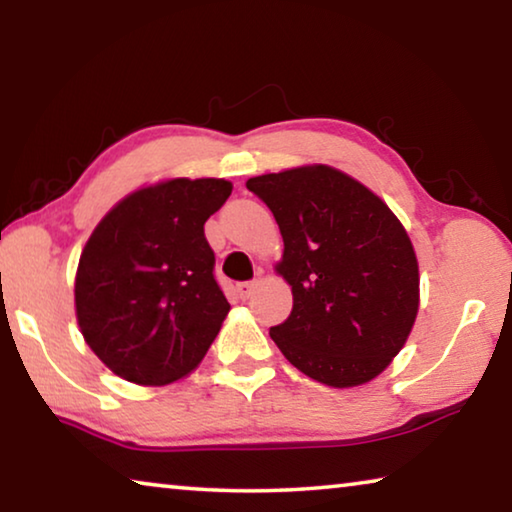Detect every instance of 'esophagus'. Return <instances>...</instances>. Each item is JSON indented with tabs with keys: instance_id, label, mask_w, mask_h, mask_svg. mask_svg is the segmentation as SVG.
Masks as SVG:
<instances>
[{
	"instance_id": "esophagus-1",
	"label": "esophagus",
	"mask_w": 512,
	"mask_h": 512,
	"mask_svg": "<svg viewBox=\"0 0 512 512\" xmlns=\"http://www.w3.org/2000/svg\"><path fill=\"white\" fill-rule=\"evenodd\" d=\"M255 289H257V280L239 282V285H237V294H239V298H243V300H248L250 296H253V294H255Z\"/></svg>"
}]
</instances>
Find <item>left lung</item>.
<instances>
[{
  "mask_svg": "<svg viewBox=\"0 0 512 512\" xmlns=\"http://www.w3.org/2000/svg\"><path fill=\"white\" fill-rule=\"evenodd\" d=\"M285 241L278 271L294 307L271 328L282 355L319 383L376 378L408 339L419 310V266L383 200L330 166L250 177Z\"/></svg>",
  "mask_w": 512,
  "mask_h": 512,
  "instance_id": "1",
  "label": "left lung"
}]
</instances>
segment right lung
Wrapping results in <instances>:
<instances>
[{
    "label": "right lung",
    "mask_w": 512,
    "mask_h": 512,
    "mask_svg": "<svg viewBox=\"0 0 512 512\" xmlns=\"http://www.w3.org/2000/svg\"><path fill=\"white\" fill-rule=\"evenodd\" d=\"M225 180H168L118 202L79 259L77 321L116 376L166 385L198 367L230 312L205 221L230 198Z\"/></svg>",
    "instance_id": "add662e5"
}]
</instances>
